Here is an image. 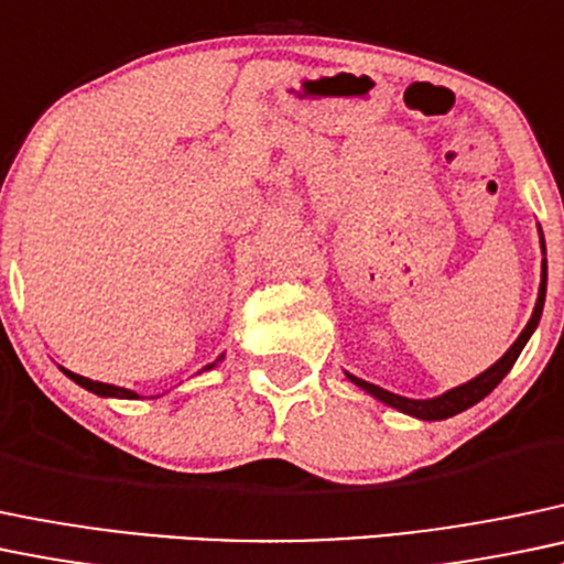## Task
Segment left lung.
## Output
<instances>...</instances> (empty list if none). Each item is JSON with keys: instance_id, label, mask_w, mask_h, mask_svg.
Instances as JSON below:
<instances>
[{"instance_id": "8db88e82", "label": "left lung", "mask_w": 564, "mask_h": 564, "mask_svg": "<svg viewBox=\"0 0 564 564\" xmlns=\"http://www.w3.org/2000/svg\"><path fill=\"white\" fill-rule=\"evenodd\" d=\"M538 235H541V251H543V262H541V286H538V300H535V311H532L530 322H527V327L521 329V335L513 340V346L508 348L506 354H502L500 359L495 361L491 367H486L484 372H478L476 378H470L467 383H459V387L443 391V394L437 397H430V400H413V397H402V394H394V391L383 389V387H376V383L365 381V378H357L351 376V372L346 370V378L351 383H357L359 389H365L367 394L376 397L378 402H383V405L389 408H397L400 413H405V416H413V419H422V422H443V419H452L456 413L467 411V408H473L476 402H481L486 394H489L491 389L497 387V383L502 381V378L511 372V367L517 365L519 354L524 351L527 340L532 337V332L538 329V324H541V316H543V302H546V281H549V264H546V240H543V229L538 227Z\"/></svg>"}]
</instances>
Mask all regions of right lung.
<instances>
[{
  "mask_svg": "<svg viewBox=\"0 0 564 564\" xmlns=\"http://www.w3.org/2000/svg\"><path fill=\"white\" fill-rule=\"evenodd\" d=\"M224 359V354L221 357H218L216 361H210V365H205L203 370L199 372H207V370H213V367L218 365V361ZM58 370L64 372V376L69 378V381H75L78 383V387H83L86 391H91V394H97V397H116V400H138V391H132V389H123V387H116V383H102V381H91V378H86V376H78V372H73V370H67V367H62L58 365Z\"/></svg>",
  "mask_w": 564,
  "mask_h": 564,
  "instance_id": "right-lung-1",
  "label": "right lung"
}]
</instances>
